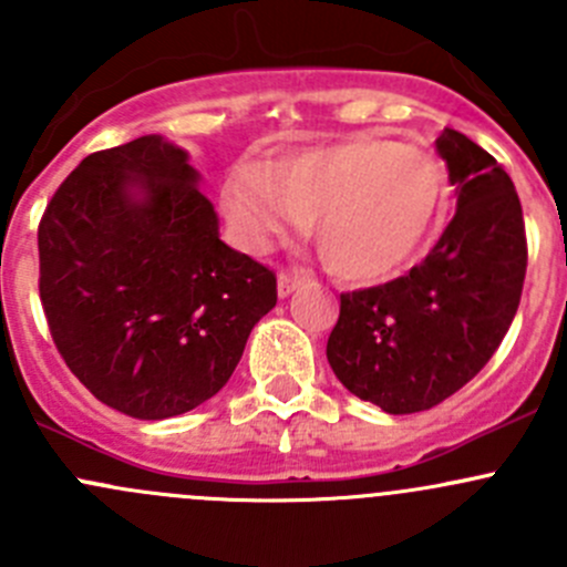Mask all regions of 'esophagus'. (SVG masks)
I'll list each match as a JSON object with an SVG mask.
<instances>
[{"label": "esophagus", "instance_id": "esophagus-1", "mask_svg": "<svg viewBox=\"0 0 567 567\" xmlns=\"http://www.w3.org/2000/svg\"><path fill=\"white\" fill-rule=\"evenodd\" d=\"M301 279H305V274L296 271V268H290V271H282V274H279V279H277V293L282 296V299H288V296L293 293L296 288H299Z\"/></svg>", "mask_w": 567, "mask_h": 567}]
</instances>
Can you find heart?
Returning <instances> with one entry per match:
<instances>
[{
    "instance_id": "heart-1",
    "label": "heart",
    "mask_w": 567,
    "mask_h": 567,
    "mask_svg": "<svg viewBox=\"0 0 567 567\" xmlns=\"http://www.w3.org/2000/svg\"><path fill=\"white\" fill-rule=\"evenodd\" d=\"M447 197L450 175L436 156L353 134L236 169L221 186V210L249 251L307 230L316 216L326 266L351 282H379L427 249Z\"/></svg>"
}]
</instances>
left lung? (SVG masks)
Segmentation results:
<instances>
[{"mask_svg":"<svg viewBox=\"0 0 567 567\" xmlns=\"http://www.w3.org/2000/svg\"><path fill=\"white\" fill-rule=\"evenodd\" d=\"M455 216L420 266L340 296L326 359L340 384L386 414L447 400L488 364L516 318L527 274L524 214L511 175L461 131L436 140Z\"/></svg>","mask_w":567,"mask_h":567,"instance_id":"8db88e82","label":"left lung"}]
</instances>
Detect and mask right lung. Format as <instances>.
I'll return each mask as SVG.
<instances>
[{"instance_id": "obj_1", "label": "right lung", "mask_w": 567, "mask_h": 567, "mask_svg": "<svg viewBox=\"0 0 567 567\" xmlns=\"http://www.w3.org/2000/svg\"><path fill=\"white\" fill-rule=\"evenodd\" d=\"M188 153L147 134L84 158L38 227L56 351L134 420L197 409L230 381L277 277L219 238Z\"/></svg>"}]
</instances>
